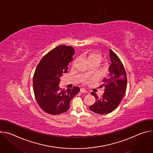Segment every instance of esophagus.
<instances>
[{"mask_svg":"<svg viewBox=\"0 0 153 153\" xmlns=\"http://www.w3.org/2000/svg\"><path fill=\"white\" fill-rule=\"evenodd\" d=\"M80 91L82 93H86L87 92V91H86L85 89H84V88H80Z\"/></svg>","mask_w":153,"mask_h":153,"instance_id":"34e87169","label":"esophagus"}]
</instances>
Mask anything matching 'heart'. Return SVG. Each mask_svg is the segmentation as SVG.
<instances>
[{
  "label": "heart",
  "mask_w": 153,
  "mask_h": 153,
  "mask_svg": "<svg viewBox=\"0 0 153 153\" xmlns=\"http://www.w3.org/2000/svg\"><path fill=\"white\" fill-rule=\"evenodd\" d=\"M98 57H100V56L98 54H93L90 56V61L94 59H96V58H98ZM101 58V57H100Z\"/></svg>",
  "instance_id": "obj_1"
}]
</instances>
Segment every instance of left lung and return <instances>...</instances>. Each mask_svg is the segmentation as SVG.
I'll use <instances>...</instances> for the list:
<instances>
[{
    "instance_id": "obj_1",
    "label": "left lung",
    "mask_w": 153,
    "mask_h": 153,
    "mask_svg": "<svg viewBox=\"0 0 153 153\" xmlns=\"http://www.w3.org/2000/svg\"><path fill=\"white\" fill-rule=\"evenodd\" d=\"M111 63L109 67L108 78L103 80L104 93L100 98L91 92L96 98V102L90 106V110L100 114L110 113L118 106L126 93L127 86L126 74L123 65L119 57L110 49Z\"/></svg>"
}]
</instances>
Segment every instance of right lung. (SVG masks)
Here are the masks:
<instances>
[{
	"label": "right lung",
	"instance_id": "add662e5",
	"mask_svg": "<svg viewBox=\"0 0 153 153\" xmlns=\"http://www.w3.org/2000/svg\"><path fill=\"white\" fill-rule=\"evenodd\" d=\"M74 49L59 45L42 57L33 76V90L40 107L45 112L58 115L68 110L70 101L80 91L77 86L65 90L59 87L60 77L67 73Z\"/></svg>",
	"mask_w": 153,
	"mask_h": 153
}]
</instances>
